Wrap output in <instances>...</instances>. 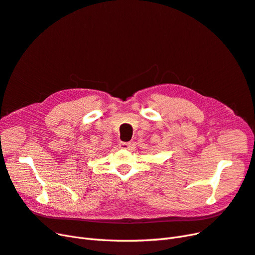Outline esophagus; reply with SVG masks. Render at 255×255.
Returning <instances> with one entry per match:
<instances>
[{
  "label": "esophagus",
  "mask_w": 255,
  "mask_h": 255,
  "mask_svg": "<svg viewBox=\"0 0 255 255\" xmlns=\"http://www.w3.org/2000/svg\"><path fill=\"white\" fill-rule=\"evenodd\" d=\"M129 144H130L129 142H122V141H121V142H119V148H120V149H126V150H127V149L129 148Z\"/></svg>",
  "instance_id": "34e87169"
}]
</instances>
